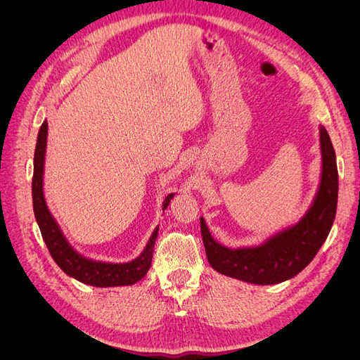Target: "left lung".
<instances>
[{"label":"left lung","mask_w":360,"mask_h":360,"mask_svg":"<svg viewBox=\"0 0 360 360\" xmlns=\"http://www.w3.org/2000/svg\"><path fill=\"white\" fill-rule=\"evenodd\" d=\"M321 176L317 193L302 219L248 248H226L216 242L200 217L205 255L219 274L257 285L288 281L307 267L328 238L338 204V168L330 136L320 126Z\"/></svg>","instance_id":"1"}]
</instances>
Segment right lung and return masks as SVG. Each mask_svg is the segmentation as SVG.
I'll return each instance as SVG.
<instances>
[{
	"label": "right lung",
	"instance_id": "obj_1",
	"mask_svg": "<svg viewBox=\"0 0 360 360\" xmlns=\"http://www.w3.org/2000/svg\"><path fill=\"white\" fill-rule=\"evenodd\" d=\"M48 143V122L45 120L40 126L37 135V144L34 151V172H32V209L43 240H45L49 254L58 267L70 278L93 287H124L132 285L143 279L151 266L155 243L159 234V225L150 236L148 242L135 259L127 263H108V261H97L86 258L76 250L64 236L61 226L52 216L43 192V174H45V156ZM176 193L167 195L162 204V210H165Z\"/></svg>",
	"mask_w": 360,
	"mask_h": 360
}]
</instances>
